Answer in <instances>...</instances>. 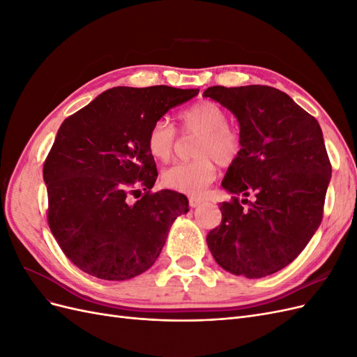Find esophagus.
<instances>
[{"instance_id":"34e87169","label":"esophagus","mask_w":357,"mask_h":357,"mask_svg":"<svg viewBox=\"0 0 357 357\" xmlns=\"http://www.w3.org/2000/svg\"><path fill=\"white\" fill-rule=\"evenodd\" d=\"M204 202V199L202 198H189V205L192 208H195V207H198V205H201Z\"/></svg>"}]
</instances>
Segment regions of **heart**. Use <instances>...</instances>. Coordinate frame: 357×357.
I'll use <instances>...</instances> for the list:
<instances>
[{"instance_id": "b5f03b06", "label": "heart", "mask_w": 357, "mask_h": 357, "mask_svg": "<svg viewBox=\"0 0 357 357\" xmlns=\"http://www.w3.org/2000/svg\"><path fill=\"white\" fill-rule=\"evenodd\" d=\"M181 128L185 132H197L199 138L193 147V159L181 162L162 172V181L167 188L188 195H199L215 178V160L220 165H229L238 158L240 137L228 126L229 117L223 107L213 101H199L180 113ZM177 146L176 128L167 117H160L147 132V150L159 162H168Z\"/></svg>"}]
</instances>
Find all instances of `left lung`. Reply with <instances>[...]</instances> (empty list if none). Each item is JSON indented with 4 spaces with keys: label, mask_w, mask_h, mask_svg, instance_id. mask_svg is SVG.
<instances>
[{
    "label": "left lung",
    "mask_w": 357,
    "mask_h": 357,
    "mask_svg": "<svg viewBox=\"0 0 357 357\" xmlns=\"http://www.w3.org/2000/svg\"><path fill=\"white\" fill-rule=\"evenodd\" d=\"M204 96L236 117L241 143L222 181L234 197L220 204L208 248L231 274L271 275L298 257L321 223L332 167L320 125L271 86H211ZM250 195L253 202L245 199Z\"/></svg>",
    "instance_id": "1"
}]
</instances>
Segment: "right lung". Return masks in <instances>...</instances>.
<instances>
[{"label": "right lung", "mask_w": 357, "mask_h": 357, "mask_svg": "<svg viewBox=\"0 0 357 357\" xmlns=\"http://www.w3.org/2000/svg\"><path fill=\"white\" fill-rule=\"evenodd\" d=\"M198 89L169 86L109 89L62 122L43 167L49 228L82 271L122 282L155 264L169 228L189 201L174 190L150 192L158 171L147 132ZM146 193L128 202L132 186Z\"/></svg>", "instance_id": "add662e5"}]
</instances>
